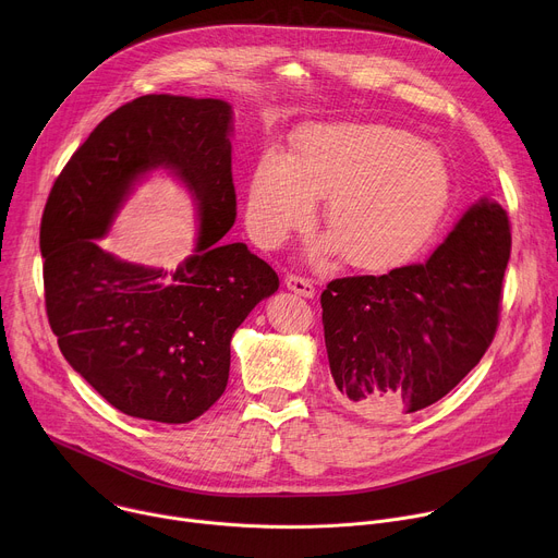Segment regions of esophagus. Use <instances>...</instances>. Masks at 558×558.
Returning a JSON list of instances; mask_svg holds the SVG:
<instances>
[{"instance_id":"34e87169","label":"esophagus","mask_w":558,"mask_h":558,"mask_svg":"<svg viewBox=\"0 0 558 558\" xmlns=\"http://www.w3.org/2000/svg\"><path fill=\"white\" fill-rule=\"evenodd\" d=\"M284 284H287L289 291H293V293H298V295H302V298H313V295H315L313 282H308V280L300 278V276H293V274L287 276V278H284Z\"/></svg>"}]
</instances>
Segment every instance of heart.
Wrapping results in <instances>:
<instances>
[{
    "instance_id": "heart-1",
    "label": "heart",
    "mask_w": 558,
    "mask_h": 558,
    "mask_svg": "<svg viewBox=\"0 0 558 558\" xmlns=\"http://www.w3.org/2000/svg\"><path fill=\"white\" fill-rule=\"evenodd\" d=\"M452 177L441 149L381 123L302 128L289 156L269 149L247 194V227L263 247L282 245L325 198L323 225L340 256L362 269L407 260L439 222Z\"/></svg>"
}]
</instances>
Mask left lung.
I'll use <instances>...</instances> for the list:
<instances>
[{"mask_svg": "<svg viewBox=\"0 0 558 558\" xmlns=\"http://www.w3.org/2000/svg\"><path fill=\"white\" fill-rule=\"evenodd\" d=\"M510 243L504 207L482 196L424 263L329 282L320 302L340 404L388 422L450 392L495 338Z\"/></svg>", "mask_w": 558, "mask_h": 558, "instance_id": "1", "label": "left lung"}]
</instances>
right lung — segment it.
<instances>
[{"label":"right lung","instance_id":"obj_1","mask_svg":"<svg viewBox=\"0 0 558 558\" xmlns=\"http://www.w3.org/2000/svg\"><path fill=\"white\" fill-rule=\"evenodd\" d=\"M231 134L222 99L138 97L95 128L48 196L39 245L50 327L68 364L130 417L187 424L216 404L233 331L280 287L245 243L222 241L235 222ZM156 171L197 209L195 250L177 270L98 245Z\"/></svg>","mask_w":558,"mask_h":558}]
</instances>
